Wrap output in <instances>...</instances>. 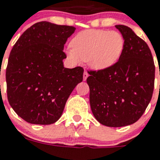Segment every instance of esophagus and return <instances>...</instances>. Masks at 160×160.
Returning <instances> with one entry per match:
<instances>
[{"mask_svg": "<svg viewBox=\"0 0 160 160\" xmlns=\"http://www.w3.org/2000/svg\"><path fill=\"white\" fill-rule=\"evenodd\" d=\"M88 76H89V74L87 73V71H85V72H84V74H83V80H86V79L88 78Z\"/></svg>", "mask_w": 160, "mask_h": 160, "instance_id": "34e87169", "label": "esophagus"}]
</instances>
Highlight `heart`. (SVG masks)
<instances>
[{
  "mask_svg": "<svg viewBox=\"0 0 160 160\" xmlns=\"http://www.w3.org/2000/svg\"><path fill=\"white\" fill-rule=\"evenodd\" d=\"M72 48L66 51L75 62H88L95 70L111 67L119 60L124 48V39L116 31L90 29L79 32L70 42Z\"/></svg>",
  "mask_w": 160,
  "mask_h": 160,
  "instance_id": "obj_1",
  "label": "heart"
}]
</instances>
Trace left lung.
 <instances>
[{
    "mask_svg": "<svg viewBox=\"0 0 160 160\" xmlns=\"http://www.w3.org/2000/svg\"><path fill=\"white\" fill-rule=\"evenodd\" d=\"M124 39L121 56L111 67L88 70L90 103L95 119L109 127L135 123L151 100L155 66L146 42L126 26H115Z\"/></svg>",
    "mask_w": 160,
    "mask_h": 160,
    "instance_id": "1",
    "label": "left lung"
}]
</instances>
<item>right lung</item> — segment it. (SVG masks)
Here are the masks:
<instances>
[{
    "mask_svg": "<svg viewBox=\"0 0 160 160\" xmlns=\"http://www.w3.org/2000/svg\"><path fill=\"white\" fill-rule=\"evenodd\" d=\"M75 30L41 21L27 29L14 45L6 71L7 99L26 122L57 121L73 90L83 80L82 67L63 65L64 45Z\"/></svg>",
    "mask_w": 160,
    "mask_h": 160,
    "instance_id": "add662e5",
    "label": "right lung"
}]
</instances>
